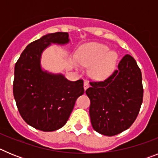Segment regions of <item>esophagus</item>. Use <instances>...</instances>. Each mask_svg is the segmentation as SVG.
Masks as SVG:
<instances>
[{
	"instance_id": "esophagus-1",
	"label": "esophagus",
	"mask_w": 158,
	"mask_h": 158,
	"mask_svg": "<svg viewBox=\"0 0 158 158\" xmlns=\"http://www.w3.org/2000/svg\"><path fill=\"white\" fill-rule=\"evenodd\" d=\"M89 87V82H87V81L84 82V89H85V90H86V89H87Z\"/></svg>"
}]
</instances>
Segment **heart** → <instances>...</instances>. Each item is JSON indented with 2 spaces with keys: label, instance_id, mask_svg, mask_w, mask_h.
<instances>
[{
  "label": "heart",
  "instance_id": "b5f03b06",
  "mask_svg": "<svg viewBox=\"0 0 158 158\" xmlns=\"http://www.w3.org/2000/svg\"><path fill=\"white\" fill-rule=\"evenodd\" d=\"M77 57L81 65L90 67L89 75L96 80H104L111 76L118 59L115 51H109L107 46L98 43L82 46Z\"/></svg>",
  "mask_w": 158,
  "mask_h": 158
}]
</instances>
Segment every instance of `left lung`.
<instances>
[{"instance_id": "1", "label": "left lung", "mask_w": 158, "mask_h": 158, "mask_svg": "<svg viewBox=\"0 0 158 158\" xmlns=\"http://www.w3.org/2000/svg\"><path fill=\"white\" fill-rule=\"evenodd\" d=\"M142 78L133 57L126 54L109 77L90 82L89 115L93 129L106 136L121 133L133 124L143 99Z\"/></svg>"}]
</instances>
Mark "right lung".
I'll list each match as a JSON object with an SVG mask.
<instances>
[{"label":"right lung","mask_w":158,"mask_h":158,"mask_svg":"<svg viewBox=\"0 0 158 158\" xmlns=\"http://www.w3.org/2000/svg\"><path fill=\"white\" fill-rule=\"evenodd\" d=\"M69 43L67 32L43 35L26 47L15 65L13 95L23 120L35 129L54 131L66 123L77 99L84 93L83 81H71L62 73L43 70L41 57L51 44Z\"/></svg>","instance_id":"right-lung-1"}]
</instances>
